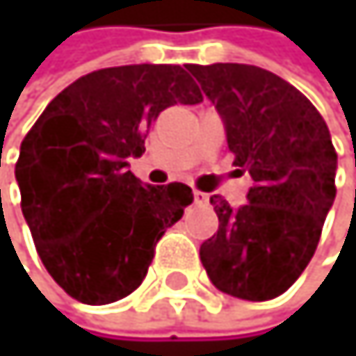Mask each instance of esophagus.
Masks as SVG:
<instances>
[{
	"label": "esophagus",
	"mask_w": 356,
	"mask_h": 356,
	"mask_svg": "<svg viewBox=\"0 0 356 356\" xmlns=\"http://www.w3.org/2000/svg\"><path fill=\"white\" fill-rule=\"evenodd\" d=\"M194 200H196L198 204H207V202H209V196L204 194V192H198V190H194Z\"/></svg>",
	"instance_id": "esophagus-1"
}]
</instances>
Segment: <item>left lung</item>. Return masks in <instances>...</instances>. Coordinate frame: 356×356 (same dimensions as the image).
<instances>
[{
  "label": "left lung",
  "mask_w": 356,
  "mask_h": 356,
  "mask_svg": "<svg viewBox=\"0 0 356 356\" xmlns=\"http://www.w3.org/2000/svg\"><path fill=\"white\" fill-rule=\"evenodd\" d=\"M222 117L235 164L252 177L248 202L211 196L218 232L200 261L218 291L267 301L286 293L316 252L335 200L337 154L321 113L277 74L248 63H190Z\"/></svg>",
  "instance_id": "obj_1"
}]
</instances>
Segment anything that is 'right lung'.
<instances>
[{"mask_svg":"<svg viewBox=\"0 0 356 356\" xmlns=\"http://www.w3.org/2000/svg\"><path fill=\"white\" fill-rule=\"evenodd\" d=\"M181 65L104 67L65 87L21 143L23 218L51 277L87 305L136 291L160 237L194 200L186 184L149 186L128 160L172 104H198Z\"/></svg>","mask_w":356,"mask_h":356,"instance_id":"right-lung-1","label":"right lung"}]
</instances>
